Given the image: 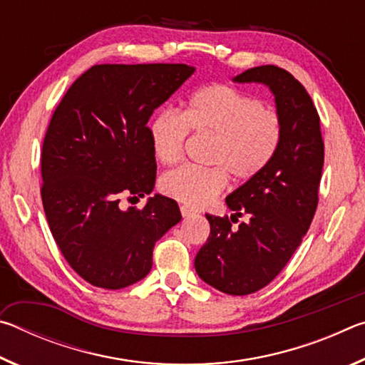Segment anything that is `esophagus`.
Returning a JSON list of instances; mask_svg holds the SVG:
<instances>
[{
    "label": "esophagus",
    "mask_w": 365,
    "mask_h": 365,
    "mask_svg": "<svg viewBox=\"0 0 365 365\" xmlns=\"http://www.w3.org/2000/svg\"><path fill=\"white\" fill-rule=\"evenodd\" d=\"M180 212H182L183 217H191V215L196 214L195 209H191L188 206H180Z\"/></svg>",
    "instance_id": "1"
}]
</instances>
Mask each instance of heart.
<instances>
[{
  "mask_svg": "<svg viewBox=\"0 0 365 365\" xmlns=\"http://www.w3.org/2000/svg\"><path fill=\"white\" fill-rule=\"evenodd\" d=\"M190 132L212 137L207 168L182 165L160 178V190L172 200L200 207L225 190L228 175L248 182L272 163L279 151L283 123L277 110L237 86L212 83L188 98L183 114L164 109L150 122L153 153L160 164L183 158Z\"/></svg>",
  "mask_w": 365,
  "mask_h": 365,
  "instance_id": "1",
  "label": "heart"
}]
</instances>
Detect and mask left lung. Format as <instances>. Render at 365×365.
<instances>
[{"label": "left lung", "instance_id": "1", "mask_svg": "<svg viewBox=\"0 0 365 365\" xmlns=\"http://www.w3.org/2000/svg\"><path fill=\"white\" fill-rule=\"evenodd\" d=\"M235 82L269 86L282 117V141L267 168L227 196V206L235 211L232 221L248 215V222L233 229L227 215L206 214L211 233L197 251L195 269L219 292L243 296L269 285L309 230L319 202L324 140L311 96L288 71L259 66Z\"/></svg>", "mask_w": 365, "mask_h": 365}]
</instances>
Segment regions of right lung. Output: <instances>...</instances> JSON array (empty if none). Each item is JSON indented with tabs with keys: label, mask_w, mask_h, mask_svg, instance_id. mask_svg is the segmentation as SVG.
Masks as SVG:
<instances>
[{
	"label": "right lung",
	"mask_w": 365,
	"mask_h": 365,
	"mask_svg": "<svg viewBox=\"0 0 365 365\" xmlns=\"http://www.w3.org/2000/svg\"><path fill=\"white\" fill-rule=\"evenodd\" d=\"M195 72L187 64H100L54 109L41 148V201L71 267L98 288L120 289L150 274L154 243L182 219L156 195L120 209L156 182L148 120Z\"/></svg>",
	"instance_id": "right-lung-1"
}]
</instances>
